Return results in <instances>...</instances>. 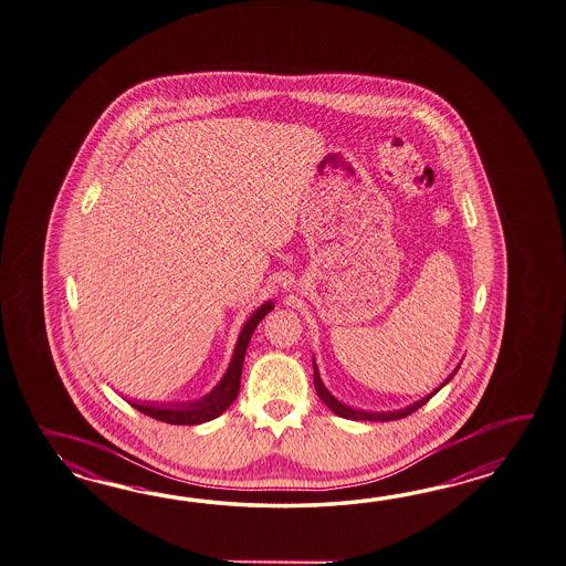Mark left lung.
Segmentation results:
<instances>
[{
    "instance_id": "1",
    "label": "left lung",
    "mask_w": 566,
    "mask_h": 566,
    "mask_svg": "<svg viewBox=\"0 0 566 566\" xmlns=\"http://www.w3.org/2000/svg\"><path fill=\"white\" fill-rule=\"evenodd\" d=\"M314 365V388H316V394H318V398L323 400V402L327 403L328 408L335 412V415L340 416V418H349V420H377V422H388V420H398V418H406V416L412 415L416 412L418 408H422L424 403L437 394V391L444 386V384H449L451 381L452 376L457 374V369L452 371L451 376L447 377V381L440 386L439 390L432 391V394H428L427 398H422V400H418V402L412 403V406H408V408H402V410H398V412H364V410H355V408H349V406H345V403H340L335 396H331V391L323 386V381H321V376H318V369H316V364Z\"/></svg>"
}]
</instances>
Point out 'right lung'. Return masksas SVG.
I'll return each instance as SVG.
<instances>
[{
  "label": "right lung",
  "instance_id": "1",
  "mask_svg": "<svg viewBox=\"0 0 566 566\" xmlns=\"http://www.w3.org/2000/svg\"><path fill=\"white\" fill-rule=\"evenodd\" d=\"M272 308H274V302H265L250 316V321L243 325L241 333H239L238 347H235L231 364L227 367L226 376L217 384V388L209 396H205V398L197 400V402L189 403H160V406L158 403H129L136 410H139L142 415L156 418V420L166 422V424H187V427H192V424L209 422V420H213L217 416L223 415L227 408L233 403V400L238 398L239 384H241V367H243V359H245V352H248V345H250V339H252V333Z\"/></svg>",
  "mask_w": 566,
  "mask_h": 566
}]
</instances>
